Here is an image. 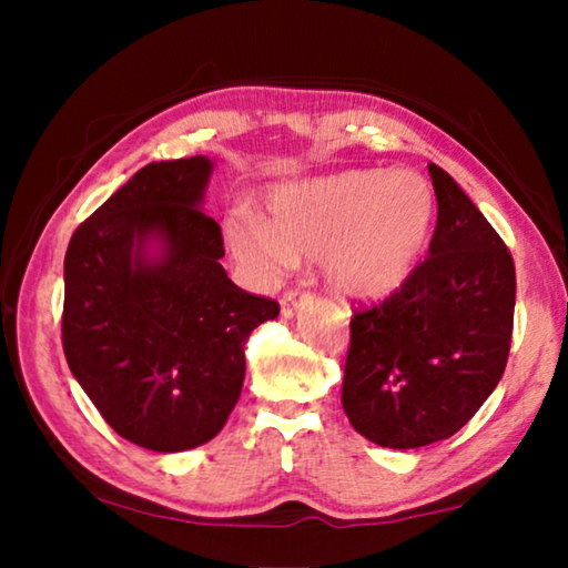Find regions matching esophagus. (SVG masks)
<instances>
[{"mask_svg": "<svg viewBox=\"0 0 568 568\" xmlns=\"http://www.w3.org/2000/svg\"><path fill=\"white\" fill-rule=\"evenodd\" d=\"M307 301H311V293L301 291V287H291V291H285L281 297V313L285 318H291V315H295L297 305H303Z\"/></svg>", "mask_w": 568, "mask_h": 568, "instance_id": "1", "label": "esophagus"}]
</instances>
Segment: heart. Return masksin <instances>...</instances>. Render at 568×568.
<instances>
[{
	"label": "heart",
	"instance_id": "heart-1",
	"mask_svg": "<svg viewBox=\"0 0 568 568\" xmlns=\"http://www.w3.org/2000/svg\"><path fill=\"white\" fill-rule=\"evenodd\" d=\"M436 217L430 182L413 170H343L271 195V220L237 210L225 245L250 273L273 281L295 255H321L323 273L353 297H386L408 281Z\"/></svg>",
	"mask_w": 568,
	"mask_h": 568
}]
</instances>
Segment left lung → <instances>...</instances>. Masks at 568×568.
<instances>
[{
  "label": "left lung",
  "mask_w": 568,
  "mask_h": 568,
  "mask_svg": "<svg viewBox=\"0 0 568 568\" xmlns=\"http://www.w3.org/2000/svg\"><path fill=\"white\" fill-rule=\"evenodd\" d=\"M438 200L426 261L386 301L355 307L343 410L386 448L450 438L498 386L514 333L516 271L501 235L430 162Z\"/></svg>",
  "instance_id": "1"
}]
</instances>
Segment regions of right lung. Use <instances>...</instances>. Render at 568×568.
Masks as SVG:
<instances>
[{"mask_svg": "<svg viewBox=\"0 0 568 568\" xmlns=\"http://www.w3.org/2000/svg\"><path fill=\"white\" fill-rule=\"evenodd\" d=\"M213 162H150L74 230L62 348L114 434L158 454L207 444L245 381V343L273 297L230 281L223 233L200 210ZM160 239L152 262L144 247Z\"/></svg>", "mask_w": 568, "mask_h": 568, "instance_id": "right-lung-1", "label": "right lung"}]
</instances>
